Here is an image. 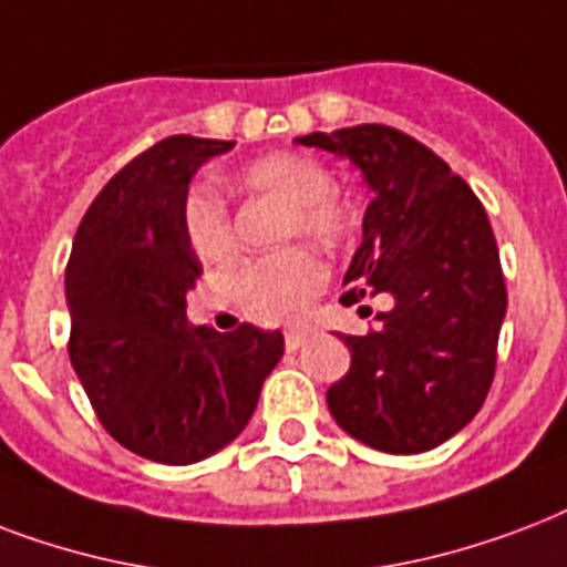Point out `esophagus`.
<instances>
[{"label":"esophagus","instance_id":"34e87169","mask_svg":"<svg viewBox=\"0 0 567 567\" xmlns=\"http://www.w3.org/2000/svg\"><path fill=\"white\" fill-rule=\"evenodd\" d=\"M310 340V331H287L284 333V343H287L289 352H296V349H301V346Z\"/></svg>","mask_w":567,"mask_h":567}]
</instances>
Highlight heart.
Listing matches in <instances>:
<instances>
[{
    "mask_svg": "<svg viewBox=\"0 0 567 567\" xmlns=\"http://www.w3.org/2000/svg\"><path fill=\"white\" fill-rule=\"evenodd\" d=\"M236 186L287 200L289 215L284 236H310L324 248H343L358 230V213L343 195L333 192L331 171L301 153H266L236 171ZM179 230L192 251L206 262L234 260L239 251L234 215L213 186H192L179 206ZM328 280L324 262L307 245L254 257L236 271L234 296L248 313L292 322Z\"/></svg>",
    "mask_w": 567,
    "mask_h": 567,
    "instance_id": "b5f03b06",
    "label": "heart"
}]
</instances>
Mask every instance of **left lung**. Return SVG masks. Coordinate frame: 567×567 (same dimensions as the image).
Listing matches in <instances>:
<instances>
[{"label": "left lung", "instance_id": "left-lung-1", "mask_svg": "<svg viewBox=\"0 0 567 567\" xmlns=\"http://www.w3.org/2000/svg\"><path fill=\"white\" fill-rule=\"evenodd\" d=\"M296 142L352 159L372 192L340 301L393 298L375 328L343 337L352 367L328 388V408L372 450H434L480 414L497 370L506 280L485 206L437 153L393 126Z\"/></svg>", "mask_w": 567, "mask_h": 567}]
</instances>
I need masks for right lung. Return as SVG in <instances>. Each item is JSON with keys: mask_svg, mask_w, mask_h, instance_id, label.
Wrapping results in <instances>:
<instances>
[{"mask_svg": "<svg viewBox=\"0 0 567 567\" xmlns=\"http://www.w3.org/2000/svg\"><path fill=\"white\" fill-rule=\"evenodd\" d=\"M230 147L171 135L135 156L82 215L64 271L70 363L105 432L159 464H195L234 441L284 354L280 331L186 322L204 269L179 206L195 171Z\"/></svg>", "mask_w": 567, "mask_h": 567, "instance_id": "right-lung-1", "label": "right lung"}]
</instances>
